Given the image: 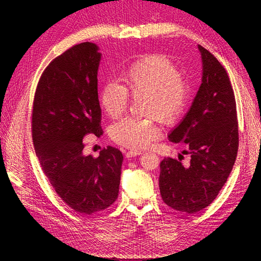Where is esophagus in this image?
<instances>
[{"instance_id":"1","label":"esophagus","mask_w":261,"mask_h":261,"mask_svg":"<svg viewBox=\"0 0 261 261\" xmlns=\"http://www.w3.org/2000/svg\"><path fill=\"white\" fill-rule=\"evenodd\" d=\"M141 150H135V149H131V150H127L125 152V157L126 158H131V157H136V156H139L141 154Z\"/></svg>"}]
</instances>
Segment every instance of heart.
I'll list each match as a JSON object with an SVG mask.
<instances>
[{
  "instance_id": "obj_1",
  "label": "heart",
  "mask_w": 261,
  "mask_h": 261,
  "mask_svg": "<svg viewBox=\"0 0 261 261\" xmlns=\"http://www.w3.org/2000/svg\"><path fill=\"white\" fill-rule=\"evenodd\" d=\"M123 86L109 82L99 88L98 102L110 118L125 112L129 95L142 96L146 113L156 114L164 122H173L184 112L191 97V86L167 56L147 55L135 60L121 74ZM156 120L124 118L110 127V137L118 145L141 149L156 139Z\"/></svg>"
}]
</instances>
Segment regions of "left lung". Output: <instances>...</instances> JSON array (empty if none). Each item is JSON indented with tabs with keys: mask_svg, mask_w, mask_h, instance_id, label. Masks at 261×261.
I'll use <instances>...</instances> for the list:
<instances>
[{
	"mask_svg": "<svg viewBox=\"0 0 261 261\" xmlns=\"http://www.w3.org/2000/svg\"><path fill=\"white\" fill-rule=\"evenodd\" d=\"M203 63L202 84L192 107L170 132L171 142L185 147L190 163L170 157L160 163L159 190L171 208L196 213L212 203L233 168L239 148L237 104L228 73L198 45Z\"/></svg>",
	"mask_w": 261,
	"mask_h": 261,
	"instance_id": "left-lung-1",
	"label": "left lung"
}]
</instances>
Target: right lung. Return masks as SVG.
I'll return each instance as SVG.
<instances>
[{
    "mask_svg": "<svg viewBox=\"0 0 261 261\" xmlns=\"http://www.w3.org/2000/svg\"><path fill=\"white\" fill-rule=\"evenodd\" d=\"M101 54L92 42L75 45L49 64L32 107V140L43 173L58 196L82 214L111 206L118 198L122 152L109 146L85 156L87 135H102L97 94Z\"/></svg>",
    "mask_w": 261,
    "mask_h": 261,
    "instance_id": "right-lung-1",
    "label": "right lung"
}]
</instances>
